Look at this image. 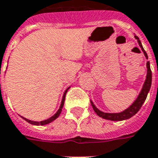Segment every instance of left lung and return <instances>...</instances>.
Returning a JSON list of instances; mask_svg holds the SVG:
<instances>
[{"label": "left lung", "instance_id": "left-lung-1", "mask_svg": "<svg viewBox=\"0 0 158 158\" xmlns=\"http://www.w3.org/2000/svg\"><path fill=\"white\" fill-rule=\"evenodd\" d=\"M135 38L137 40V41L139 43V45L140 46V48L142 50L144 55L146 56V59H148V56L146 54V52H145V50L143 48L141 42L139 40V39L136 35H135ZM146 68H147V73H146V78L144 85L142 86V89L140 90V92L139 93V96H137V98L135 101L130 105V106L126 108L125 110H123L120 113H104L102 111L99 110L95 104L93 103L92 101H90L91 106H92L93 109L95 111V113L101 118H102L104 119H107V120H111V121H122V120H126V119L130 118L131 117L134 115H135L136 113H138V111L140 109V107L143 105V103L145 102V101L146 99V96L148 95V92L150 91L151 86H152V71H151V68H150V62H146Z\"/></svg>", "mask_w": 158, "mask_h": 158}]
</instances>
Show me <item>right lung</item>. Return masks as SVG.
Segmentation results:
<instances>
[{"instance_id":"add662e5","label":"right lung","mask_w":158,"mask_h":158,"mask_svg":"<svg viewBox=\"0 0 158 158\" xmlns=\"http://www.w3.org/2000/svg\"><path fill=\"white\" fill-rule=\"evenodd\" d=\"M70 87H69L68 89H66L65 92H64V94H63V96H62V102H61V105H60V107H59V109L57 110V112L53 115V116H52L51 118H49L45 119V120H43V121H40V122H38V121H32V120H29V119H27L26 118H23V117L21 116V118H23L25 121H27L28 123H29L30 124H33V125H45V124H48V123H52V121H54V120H56V119L57 118L59 117V115L61 114V112H62V107H63V105H64V102H65V96H66V93H67V91H68V89H69Z\"/></svg>"}]
</instances>
